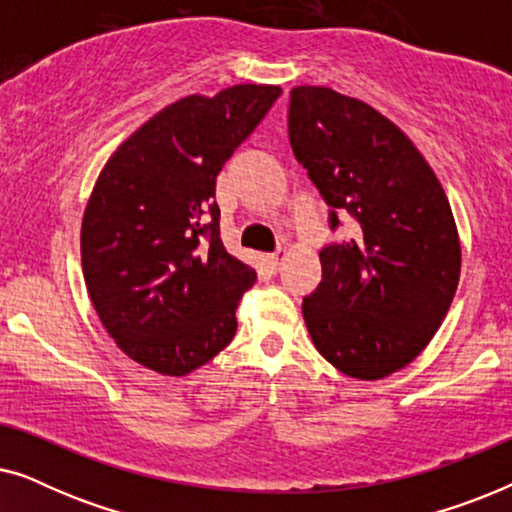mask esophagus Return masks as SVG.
<instances>
[{"mask_svg":"<svg viewBox=\"0 0 512 512\" xmlns=\"http://www.w3.org/2000/svg\"><path fill=\"white\" fill-rule=\"evenodd\" d=\"M286 256H289V251H286V249H277L275 251V254H270L268 256V265H270V268L272 270H279V265H282L284 261H286Z\"/></svg>","mask_w":512,"mask_h":512,"instance_id":"1","label":"esophagus"}]
</instances>
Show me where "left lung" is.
Returning a JSON list of instances; mask_svg holds the SVG:
<instances>
[{
  "label": "left lung",
  "instance_id": "1",
  "mask_svg": "<svg viewBox=\"0 0 512 512\" xmlns=\"http://www.w3.org/2000/svg\"><path fill=\"white\" fill-rule=\"evenodd\" d=\"M289 139L331 228L338 214L354 219L352 240L319 251L307 331L340 373L382 380L424 352L452 305L461 244L450 200L398 125L333 88L291 90Z\"/></svg>",
  "mask_w": 512,
  "mask_h": 512
}]
</instances>
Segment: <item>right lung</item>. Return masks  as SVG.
Masks as SVG:
<instances>
[{
	"label": "right lung",
	"mask_w": 512,
	"mask_h": 512,
	"mask_svg": "<svg viewBox=\"0 0 512 512\" xmlns=\"http://www.w3.org/2000/svg\"><path fill=\"white\" fill-rule=\"evenodd\" d=\"M279 95L240 83L181 97L102 167L81 223L83 279L102 326L139 366L181 377L233 340L256 270L223 247L216 174Z\"/></svg>",
	"instance_id": "right-lung-1"
}]
</instances>
